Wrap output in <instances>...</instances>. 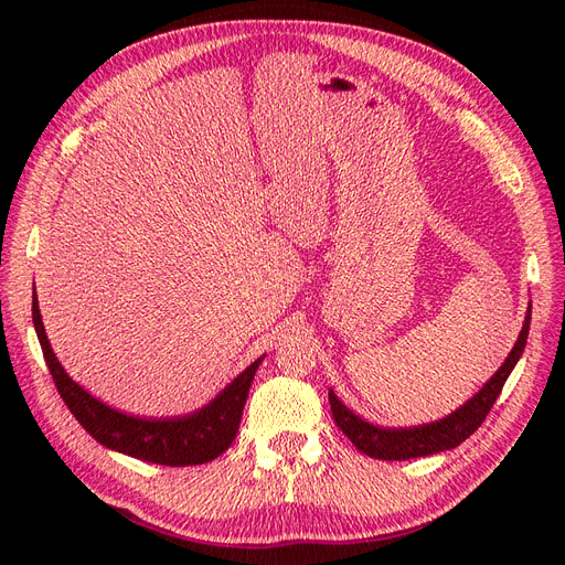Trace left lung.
Masks as SVG:
<instances>
[{
    "instance_id": "obj_1",
    "label": "left lung",
    "mask_w": 565,
    "mask_h": 565,
    "mask_svg": "<svg viewBox=\"0 0 565 565\" xmlns=\"http://www.w3.org/2000/svg\"><path fill=\"white\" fill-rule=\"evenodd\" d=\"M527 330H530V309L523 322V330L516 339L514 349H511L509 358L504 361V365L494 372V377L478 391L471 401H467L459 409H455V413L448 415L446 419L424 424V426H413V429H380V426L367 424L365 419L355 417L351 409L334 396V391H330L332 417L339 429L349 436L353 446L374 459L401 461V459L426 457V455L457 448L461 440H467L478 426L483 424L490 407L494 405V401H498L507 377L519 363V358L525 349Z\"/></svg>"
}]
</instances>
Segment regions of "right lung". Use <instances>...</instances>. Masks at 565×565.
I'll list each match as a JSON object with an SVG mask.
<instances>
[{
	"label": "right lung",
	"instance_id": "obj_1",
	"mask_svg": "<svg viewBox=\"0 0 565 565\" xmlns=\"http://www.w3.org/2000/svg\"><path fill=\"white\" fill-rule=\"evenodd\" d=\"M32 322H35L44 361L61 398L73 417L84 426V431L110 450L164 467L204 465V461H212L228 450L237 429H241L254 372L264 361L262 355L243 374H237L233 384L221 391L200 413L179 419H141L117 413L67 377L58 358L51 351L35 292H32Z\"/></svg>",
	"mask_w": 565,
	"mask_h": 565
}]
</instances>
